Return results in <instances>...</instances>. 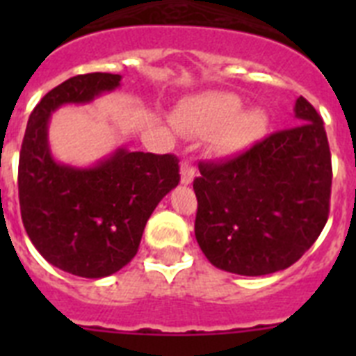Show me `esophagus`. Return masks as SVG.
Masks as SVG:
<instances>
[{
    "label": "esophagus",
    "instance_id": "34e87169",
    "mask_svg": "<svg viewBox=\"0 0 356 356\" xmlns=\"http://www.w3.org/2000/svg\"><path fill=\"white\" fill-rule=\"evenodd\" d=\"M180 175H181V184L184 185L193 184L194 176H196V168H194L191 162H181Z\"/></svg>",
    "mask_w": 356,
    "mask_h": 356
}]
</instances>
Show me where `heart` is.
<instances>
[{
	"label": "heart",
	"mask_w": 356,
	"mask_h": 356,
	"mask_svg": "<svg viewBox=\"0 0 356 356\" xmlns=\"http://www.w3.org/2000/svg\"><path fill=\"white\" fill-rule=\"evenodd\" d=\"M244 99L234 92H205L181 108V127L191 134L212 135L221 151H238L259 140L267 130V114L260 108L242 110Z\"/></svg>",
	"instance_id": "1"
}]
</instances>
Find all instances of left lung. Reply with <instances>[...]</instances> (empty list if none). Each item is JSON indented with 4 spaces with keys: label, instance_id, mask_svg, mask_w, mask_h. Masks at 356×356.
<instances>
[{
    "label": "left lung",
    "instance_id": "1",
    "mask_svg": "<svg viewBox=\"0 0 356 356\" xmlns=\"http://www.w3.org/2000/svg\"><path fill=\"white\" fill-rule=\"evenodd\" d=\"M301 124L219 162H200L194 234L210 264L242 276L287 269L330 213L332 155L323 119L300 96Z\"/></svg>",
    "mask_w": 356,
    "mask_h": 356
}]
</instances>
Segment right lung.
Here are the masks:
<instances>
[{"instance_id": "1", "label": "right lung", "mask_w": 356, "mask_h": 356, "mask_svg": "<svg viewBox=\"0 0 356 356\" xmlns=\"http://www.w3.org/2000/svg\"><path fill=\"white\" fill-rule=\"evenodd\" d=\"M121 74L89 72L56 85L28 119L19 155V207L31 244L62 271L103 278L139 250L146 222L180 181V160L119 147L94 168L58 163L48 144L51 112L119 87Z\"/></svg>"}]
</instances>
